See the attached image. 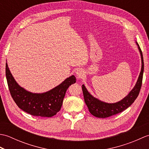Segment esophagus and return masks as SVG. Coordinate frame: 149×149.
Segmentation results:
<instances>
[{
	"mask_svg": "<svg viewBox=\"0 0 149 149\" xmlns=\"http://www.w3.org/2000/svg\"><path fill=\"white\" fill-rule=\"evenodd\" d=\"M75 75H76V77L77 79H81L84 77V72L83 70L81 69H78L77 71L75 72Z\"/></svg>",
	"mask_w": 149,
	"mask_h": 149,
	"instance_id": "34e87169",
	"label": "esophagus"
}]
</instances>
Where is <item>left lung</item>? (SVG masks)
<instances>
[{"label":"left lung","mask_w":149,"mask_h":149,"mask_svg":"<svg viewBox=\"0 0 149 149\" xmlns=\"http://www.w3.org/2000/svg\"><path fill=\"white\" fill-rule=\"evenodd\" d=\"M136 43L138 46L139 52H140L141 56V72L134 87L132 88V90L129 92L127 95L123 98L122 100L115 103L105 102L104 101L98 99L97 98H95L92 95L90 94L89 91L86 89V86H84V84H83V86H82L84 102L88 106L89 111L94 116L97 117V118H104L121 113L123 111L127 109V107L131 106V104L134 102V100L138 97L142 84L144 63L143 54H142L140 47L139 46L137 42H136Z\"/></svg>","instance_id":"1"}]
</instances>
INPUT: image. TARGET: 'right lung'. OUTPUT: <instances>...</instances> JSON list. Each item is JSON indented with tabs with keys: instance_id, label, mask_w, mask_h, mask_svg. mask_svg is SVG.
<instances>
[{
	"instance_id": "right-lung-1",
	"label": "right lung",
	"mask_w": 149,
	"mask_h": 149,
	"mask_svg": "<svg viewBox=\"0 0 149 149\" xmlns=\"http://www.w3.org/2000/svg\"><path fill=\"white\" fill-rule=\"evenodd\" d=\"M6 76L11 97L19 108L31 115L42 117H52L59 111L66 90L76 82L75 77L72 75L52 90L36 93L27 91L17 83L7 63Z\"/></svg>"
}]
</instances>
